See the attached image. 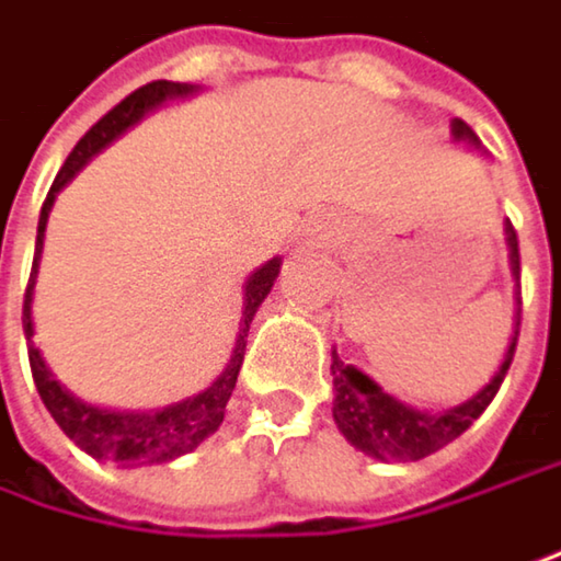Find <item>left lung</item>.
<instances>
[{"instance_id": "1", "label": "left lung", "mask_w": 561, "mask_h": 561, "mask_svg": "<svg viewBox=\"0 0 561 561\" xmlns=\"http://www.w3.org/2000/svg\"><path fill=\"white\" fill-rule=\"evenodd\" d=\"M453 137L466 140L472 147H479L476 130L469 128L462 118H453ZM507 250H511V273L520 282V250H517V230L507 221ZM517 336H520V291H517V321H514V336L511 346L497 366V373L491 376V382L484 385L479 394H472L469 401L449 408V411H417L404 401H398L394 394H388L382 385H376L366 373H359L356 366H343V359L333 350L331 376H333V421L336 431L343 433L356 449H363L373 459L382 462H417L424 456H431L436 449H443L446 443H453L456 436L469 431L482 411L491 404V398L497 394V388L504 382L514 350H517Z\"/></svg>"}]
</instances>
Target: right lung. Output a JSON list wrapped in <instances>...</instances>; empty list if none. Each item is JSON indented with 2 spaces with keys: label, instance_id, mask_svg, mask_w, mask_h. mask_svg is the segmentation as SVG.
Here are the masks:
<instances>
[{
  "label": "right lung",
  "instance_id": "1",
  "mask_svg": "<svg viewBox=\"0 0 561 561\" xmlns=\"http://www.w3.org/2000/svg\"><path fill=\"white\" fill-rule=\"evenodd\" d=\"M195 85L188 82H170V79H157L147 82L140 89H134L128 99H122L108 115H102L92 128L82 134L73 153L67 157V163L60 167V173L54 179L44 208H41V221H37V243H34V263H31V279L25 288V308H22V328L27 340V363H31V376L37 385V394L44 401V408L50 411V417L60 424V431L67 433L79 449H85L92 459H105L115 462L122 469L134 466H147V462H170L182 453H192L205 436L221 427L225 421V408L230 401V391L237 385V373L243 366V350H247V331L250 321L256 314V308L263 305V298L270 295L273 282L279 276L282 260H270L266 266H260L247 285H243V318H240V333H237V346L230 353L228 369L208 385L202 394L185 398L179 404L150 411V414H125V411H105L95 404H85L73 391H67L64 385L54 379V373L47 369L41 350L34 346V324H31V291H34V276H37V263H41V250H44V228H47V215L54 208L57 192L77 176L79 170L102 150L108 147L122 130H128L134 122H140L147 112H153L157 105H163L167 99H182L192 95Z\"/></svg>",
  "mask_w": 561,
  "mask_h": 561
}]
</instances>
